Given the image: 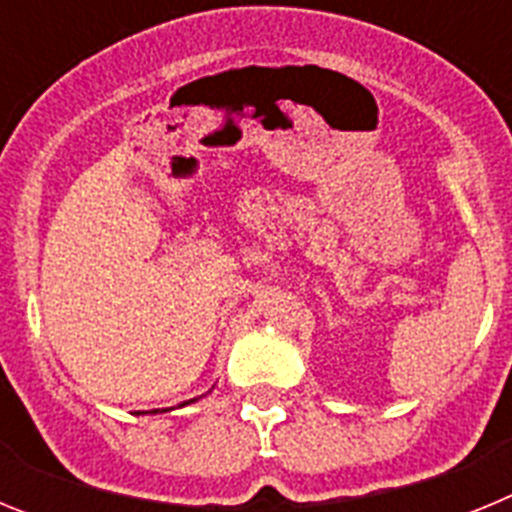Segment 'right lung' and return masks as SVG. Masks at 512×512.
<instances>
[{
    "instance_id": "add662e5",
    "label": "right lung",
    "mask_w": 512,
    "mask_h": 512,
    "mask_svg": "<svg viewBox=\"0 0 512 512\" xmlns=\"http://www.w3.org/2000/svg\"><path fill=\"white\" fill-rule=\"evenodd\" d=\"M189 402H197V397H194V400L182 402V405H179V408H184V405H189ZM166 410H171V408H166ZM166 410H151V415H156V413H166ZM138 415H143V410H138Z\"/></svg>"
}]
</instances>
